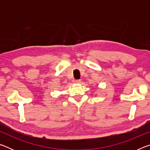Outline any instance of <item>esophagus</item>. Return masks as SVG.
Segmentation results:
<instances>
[{
    "instance_id": "esophagus-1",
    "label": "esophagus",
    "mask_w": 150,
    "mask_h": 150,
    "mask_svg": "<svg viewBox=\"0 0 150 150\" xmlns=\"http://www.w3.org/2000/svg\"><path fill=\"white\" fill-rule=\"evenodd\" d=\"M75 83H81V80H75L73 81Z\"/></svg>"
}]
</instances>
